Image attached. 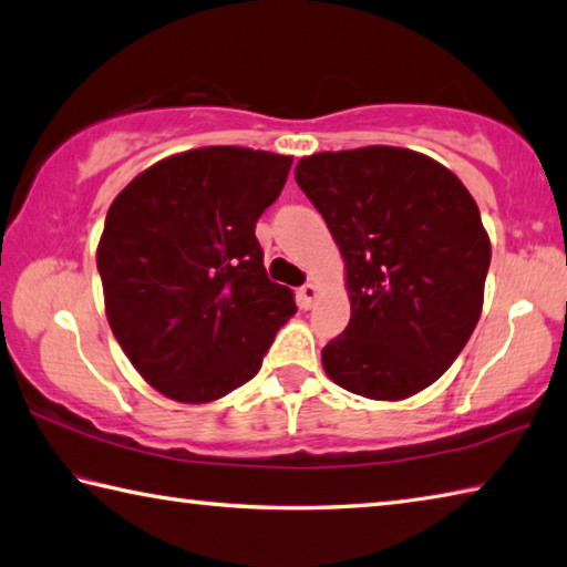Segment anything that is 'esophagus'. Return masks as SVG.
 Instances as JSON below:
<instances>
[{
	"instance_id": "obj_1",
	"label": "esophagus",
	"mask_w": 567,
	"mask_h": 567,
	"mask_svg": "<svg viewBox=\"0 0 567 567\" xmlns=\"http://www.w3.org/2000/svg\"><path fill=\"white\" fill-rule=\"evenodd\" d=\"M317 297H319L317 285H302L300 290H297V300H300L305 310H310V307L317 302Z\"/></svg>"
}]
</instances>
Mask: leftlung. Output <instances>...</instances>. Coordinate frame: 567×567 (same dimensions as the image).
<instances>
[{
  "mask_svg": "<svg viewBox=\"0 0 567 567\" xmlns=\"http://www.w3.org/2000/svg\"><path fill=\"white\" fill-rule=\"evenodd\" d=\"M344 257L352 317L322 349L352 394L401 401L454 364L478 324L491 265L476 200L424 153L324 151L295 168Z\"/></svg>",
  "mask_w": 567,
  "mask_h": 567,
  "instance_id": "left-lung-1",
  "label": "left lung"
}]
</instances>
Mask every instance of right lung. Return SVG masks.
<instances>
[{"label": "right lung", "mask_w": 567, "mask_h": 567, "mask_svg": "<svg viewBox=\"0 0 567 567\" xmlns=\"http://www.w3.org/2000/svg\"><path fill=\"white\" fill-rule=\"evenodd\" d=\"M290 166L280 153L205 146L153 163L111 203L96 250L106 317L163 396L208 404L250 382L297 312L255 238Z\"/></svg>", "instance_id": "right-lung-1"}]
</instances>
